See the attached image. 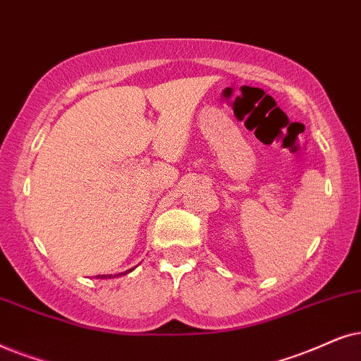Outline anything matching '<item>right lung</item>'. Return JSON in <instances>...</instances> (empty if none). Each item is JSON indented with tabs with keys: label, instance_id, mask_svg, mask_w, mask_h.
<instances>
[{
	"label": "right lung",
	"instance_id": "obj_1",
	"mask_svg": "<svg viewBox=\"0 0 361 361\" xmlns=\"http://www.w3.org/2000/svg\"><path fill=\"white\" fill-rule=\"evenodd\" d=\"M133 269H135V267H133ZM133 269H128V271H125V272H120V276H125V274L132 272ZM97 277H99V279H110V277H117V276H112V274H110V276H104V274H102V276H97Z\"/></svg>",
	"mask_w": 361,
	"mask_h": 361
}]
</instances>
